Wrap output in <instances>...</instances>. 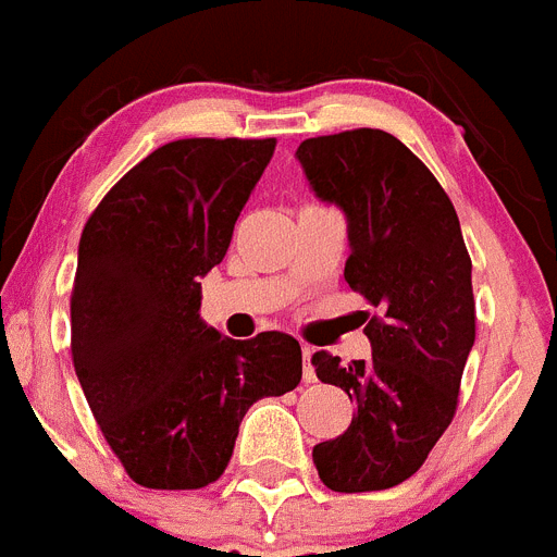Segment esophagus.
Returning a JSON list of instances; mask_svg holds the SVG:
<instances>
[{
    "mask_svg": "<svg viewBox=\"0 0 557 557\" xmlns=\"http://www.w3.org/2000/svg\"><path fill=\"white\" fill-rule=\"evenodd\" d=\"M310 355H313V352H310V347H305L302 349V380H305V383H313V380H315L313 366H310Z\"/></svg>",
    "mask_w": 557,
    "mask_h": 557,
    "instance_id": "1",
    "label": "esophagus"
}]
</instances>
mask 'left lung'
I'll list each match as a JSON object with an SVG mask.
<instances>
[{
	"label": "left lung",
	"instance_id": "obj_1",
	"mask_svg": "<svg viewBox=\"0 0 557 557\" xmlns=\"http://www.w3.org/2000/svg\"><path fill=\"white\" fill-rule=\"evenodd\" d=\"M297 160L315 197L344 210V280L380 310L363 327L372 358L310 360L355 403L352 424L315 444L313 463L333 491H383L419 472L453 422L474 347L472 260L438 180L391 133L319 135Z\"/></svg>",
	"mask_w": 557,
	"mask_h": 557
}]
</instances>
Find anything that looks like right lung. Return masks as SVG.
<instances>
[{
	"instance_id": "add662e5",
	"label": "right lung",
	"mask_w": 557,
	"mask_h": 557,
	"mask_svg": "<svg viewBox=\"0 0 557 557\" xmlns=\"http://www.w3.org/2000/svg\"><path fill=\"white\" fill-rule=\"evenodd\" d=\"M274 138H183L129 169L85 222L72 358L104 441L147 488L222 478L244 413L302 380L269 330L235 341L199 315L202 283L274 154Z\"/></svg>"
}]
</instances>
